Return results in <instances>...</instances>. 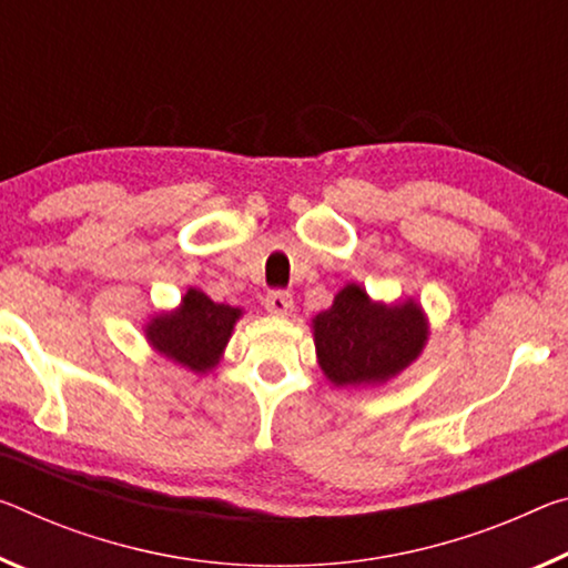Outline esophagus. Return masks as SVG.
<instances>
[{
    "label": "esophagus",
    "instance_id": "34e87169",
    "mask_svg": "<svg viewBox=\"0 0 568 568\" xmlns=\"http://www.w3.org/2000/svg\"><path fill=\"white\" fill-rule=\"evenodd\" d=\"M265 311L270 313V316H281V318L291 316V313H293V295L285 293V291L267 293Z\"/></svg>",
    "mask_w": 568,
    "mask_h": 568
}]
</instances>
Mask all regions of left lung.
Instances as JSON below:
<instances>
[{"label":"left lung","mask_w":568,"mask_h":568,"mask_svg":"<svg viewBox=\"0 0 568 568\" xmlns=\"http://www.w3.org/2000/svg\"><path fill=\"white\" fill-rule=\"evenodd\" d=\"M427 333L419 303H376L356 283L338 291L331 308L313 318L318 364L333 386L394 379L422 354Z\"/></svg>","instance_id":"1"}]
</instances>
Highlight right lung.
I'll return each instance as SVG.
<instances>
[{
	"label": "right lung",
	"mask_w": 568,
	"mask_h": 568,
	"mask_svg": "<svg viewBox=\"0 0 568 568\" xmlns=\"http://www.w3.org/2000/svg\"><path fill=\"white\" fill-rule=\"evenodd\" d=\"M240 316V308L214 303L206 293L189 287L179 308L159 313L143 331L151 348L161 356L194 374H206L220 364Z\"/></svg>",
	"instance_id": "1"
}]
</instances>
